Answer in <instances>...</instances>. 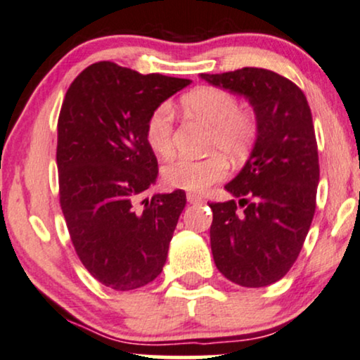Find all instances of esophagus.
I'll return each mask as SVG.
<instances>
[{"mask_svg": "<svg viewBox=\"0 0 360 360\" xmlns=\"http://www.w3.org/2000/svg\"><path fill=\"white\" fill-rule=\"evenodd\" d=\"M186 199H188V202H191V204L202 201L201 195H198V194H194V193H188V195H186Z\"/></svg>", "mask_w": 360, "mask_h": 360, "instance_id": "34e87169", "label": "esophagus"}]
</instances>
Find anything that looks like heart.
<instances>
[{
  "instance_id": "obj_1",
  "label": "heart",
  "mask_w": 360,
  "mask_h": 360,
  "mask_svg": "<svg viewBox=\"0 0 360 360\" xmlns=\"http://www.w3.org/2000/svg\"><path fill=\"white\" fill-rule=\"evenodd\" d=\"M181 108L189 117L211 127L207 149L217 153L202 159L177 158L165 166L162 179L171 188L201 193L229 172L221 152L233 161L249 153L257 136V120L252 111L240 108L233 93L214 86H202L184 94ZM144 136L158 156L167 158L174 153V112L169 104H159L149 115Z\"/></svg>"
}]
</instances>
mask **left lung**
I'll use <instances>...</instances> for the list:
<instances>
[{"label":"left lung","mask_w":360,"mask_h":360,"mask_svg":"<svg viewBox=\"0 0 360 360\" xmlns=\"http://www.w3.org/2000/svg\"><path fill=\"white\" fill-rule=\"evenodd\" d=\"M201 78L249 99L256 112L251 156L226 184L239 202H209V207L217 269L244 288H264L292 267L316 212L319 154L311 108L297 84L262 68Z\"/></svg>","instance_id":"8db88e82"}]
</instances>
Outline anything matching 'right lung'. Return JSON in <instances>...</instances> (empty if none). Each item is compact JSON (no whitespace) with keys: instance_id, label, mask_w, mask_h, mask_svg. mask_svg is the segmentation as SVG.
Masks as SVG:
<instances>
[{"instance_id":"1","label":"right lung","mask_w":360,"mask_h":360,"mask_svg":"<svg viewBox=\"0 0 360 360\" xmlns=\"http://www.w3.org/2000/svg\"><path fill=\"white\" fill-rule=\"evenodd\" d=\"M189 83L99 61L66 91L58 120L59 204L79 261L106 288L139 289L165 266L186 194L140 201L158 177L144 127Z\"/></svg>"}]
</instances>
